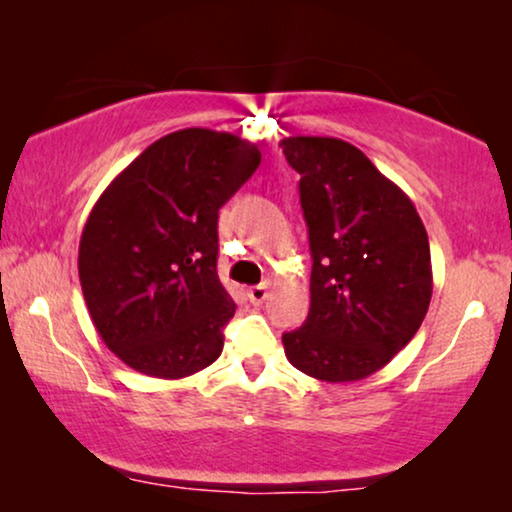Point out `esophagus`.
I'll return each instance as SVG.
<instances>
[{"label": "esophagus", "mask_w": 512, "mask_h": 512, "mask_svg": "<svg viewBox=\"0 0 512 512\" xmlns=\"http://www.w3.org/2000/svg\"><path fill=\"white\" fill-rule=\"evenodd\" d=\"M247 298L251 305H263V300L268 298V284H258V286H251L247 291Z\"/></svg>", "instance_id": "obj_1"}]
</instances>
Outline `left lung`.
<instances>
[{
	"instance_id": "1",
	"label": "left lung",
	"mask_w": 512,
	"mask_h": 512,
	"mask_svg": "<svg viewBox=\"0 0 512 512\" xmlns=\"http://www.w3.org/2000/svg\"><path fill=\"white\" fill-rule=\"evenodd\" d=\"M300 174L310 233V314L284 333L293 368L359 382L387 366L422 326L433 293L429 235L415 205L366 153L335 137L279 142Z\"/></svg>"
}]
</instances>
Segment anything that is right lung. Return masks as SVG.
<instances>
[{"label":"right lung","instance_id":"1","mask_svg":"<svg viewBox=\"0 0 512 512\" xmlns=\"http://www.w3.org/2000/svg\"><path fill=\"white\" fill-rule=\"evenodd\" d=\"M261 165L247 139L207 128L160 137L95 202L79 244L90 319L137 373L212 366L235 303L216 275L219 209Z\"/></svg>","mask_w":512,"mask_h":512}]
</instances>
